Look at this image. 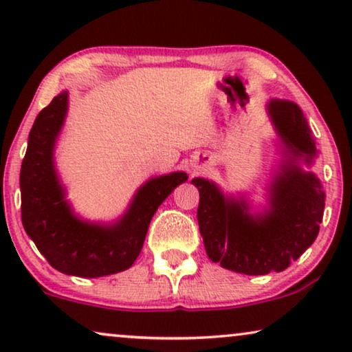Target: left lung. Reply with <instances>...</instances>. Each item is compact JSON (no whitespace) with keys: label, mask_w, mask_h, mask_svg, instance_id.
Here are the masks:
<instances>
[{"label":"left lung","mask_w":352,"mask_h":352,"mask_svg":"<svg viewBox=\"0 0 352 352\" xmlns=\"http://www.w3.org/2000/svg\"><path fill=\"white\" fill-rule=\"evenodd\" d=\"M267 112L282 142L287 160L269 192V210L250 214L245 200L228 199L213 182L192 179L200 194L197 221L206 254L229 271L264 276L282 272L314 242L324 216L325 194L314 173L301 170L317 155L314 138L295 102L272 99Z\"/></svg>","instance_id":"obj_1"}]
</instances>
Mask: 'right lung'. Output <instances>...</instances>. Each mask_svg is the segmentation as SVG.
Listing matches in <instances>:
<instances>
[{
  "label": "right lung",
  "instance_id": "add662e5",
  "mask_svg": "<svg viewBox=\"0 0 352 352\" xmlns=\"http://www.w3.org/2000/svg\"><path fill=\"white\" fill-rule=\"evenodd\" d=\"M62 91L38 113L28 134L21 168L22 224L52 267L78 277H102L131 267L141 253L152 216L163 200L187 181L182 171L147 181L118 223L89 224L76 218L64 200L52 151L67 113Z\"/></svg>",
  "mask_w": 352,
  "mask_h": 352
}]
</instances>
